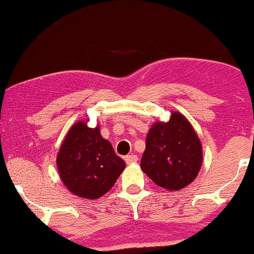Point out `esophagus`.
<instances>
[{
	"label": "esophagus",
	"mask_w": 254,
	"mask_h": 254,
	"mask_svg": "<svg viewBox=\"0 0 254 254\" xmlns=\"http://www.w3.org/2000/svg\"><path fill=\"white\" fill-rule=\"evenodd\" d=\"M125 161H126V164H134V162L137 161V156L134 154L127 155L126 158H125Z\"/></svg>",
	"instance_id": "1"
}]
</instances>
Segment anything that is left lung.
<instances>
[{
    "label": "left lung",
    "mask_w": 254,
    "mask_h": 254,
    "mask_svg": "<svg viewBox=\"0 0 254 254\" xmlns=\"http://www.w3.org/2000/svg\"><path fill=\"white\" fill-rule=\"evenodd\" d=\"M201 143L192 125L175 112L166 124L156 122L146 137L141 170L158 186L178 190L198 175L202 162Z\"/></svg>",
    "instance_id": "1"
}]
</instances>
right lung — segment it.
Masks as SVG:
<instances>
[{
  "instance_id": "1",
  "label": "right lung",
  "mask_w": 254,
  "mask_h": 254,
  "mask_svg": "<svg viewBox=\"0 0 254 254\" xmlns=\"http://www.w3.org/2000/svg\"><path fill=\"white\" fill-rule=\"evenodd\" d=\"M56 162L65 187L75 195L92 200L107 193L126 166L99 127L89 128L82 121L71 126Z\"/></svg>"
}]
</instances>
